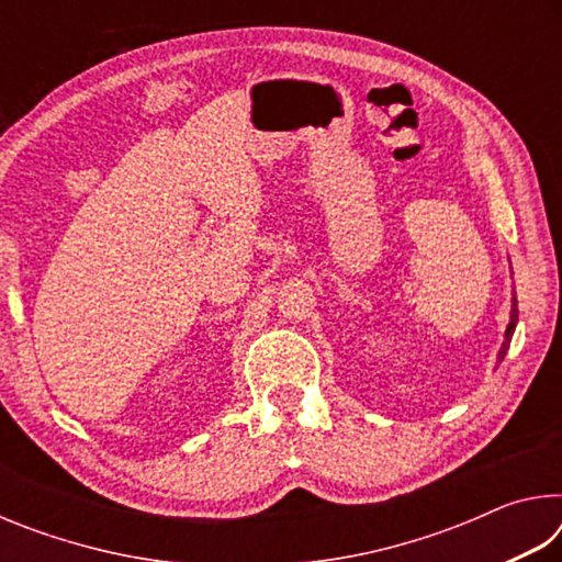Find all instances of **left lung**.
<instances>
[{"label":"left lung","mask_w":562,"mask_h":562,"mask_svg":"<svg viewBox=\"0 0 562 562\" xmlns=\"http://www.w3.org/2000/svg\"><path fill=\"white\" fill-rule=\"evenodd\" d=\"M516 325H518V300H516V294H513V300H510V319H508V327H506V339H503V345L498 349V361H503V357H506V351L510 347V339H513V331H516Z\"/></svg>","instance_id":"8db88e82"}]
</instances>
